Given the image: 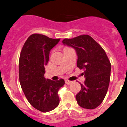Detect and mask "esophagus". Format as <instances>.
Returning a JSON list of instances; mask_svg holds the SVG:
<instances>
[{
	"label": "esophagus",
	"instance_id": "34e87169",
	"mask_svg": "<svg viewBox=\"0 0 127 127\" xmlns=\"http://www.w3.org/2000/svg\"><path fill=\"white\" fill-rule=\"evenodd\" d=\"M65 83H66V84H67V85H70V84L72 83V81H69V80H65Z\"/></svg>",
	"mask_w": 127,
	"mask_h": 127
}]
</instances>
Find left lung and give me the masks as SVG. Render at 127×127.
<instances>
[{
  "label": "left lung",
  "mask_w": 127,
  "mask_h": 127,
  "mask_svg": "<svg viewBox=\"0 0 127 127\" xmlns=\"http://www.w3.org/2000/svg\"><path fill=\"white\" fill-rule=\"evenodd\" d=\"M73 47L78 55L77 66L84 71L85 80L76 96L81 108L95 109L102 102L110 80L111 63L103 48L89 35H80L63 40Z\"/></svg>",
  "instance_id": "1"
}]
</instances>
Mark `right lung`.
<instances>
[{
	"label": "right lung",
	"instance_id": "add662e5",
	"mask_svg": "<svg viewBox=\"0 0 127 127\" xmlns=\"http://www.w3.org/2000/svg\"><path fill=\"white\" fill-rule=\"evenodd\" d=\"M59 40L33 34L25 42L21 51L19 82L29 102L40 112H49L58 106V91L64 85L63 79L53 81L44 78L49 51Z\"/></svg>",
	"mask_w": 127,
	"mask_h": 127
}]
</instances>
